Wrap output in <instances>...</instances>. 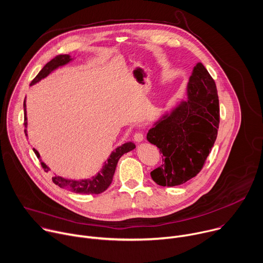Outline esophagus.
<instances>
[{"label":"esophagus","instance_id":"obj_1","mask_svg":"<svg viewBox=\"0 0 263 263\" xmlns=\"http://www.w3.org/2000/svg\"><path fill=\"white\" fill-rule=\"evenodd\" d=\"M133 137H134V140H135L136 142H140V141H142V140H143V138H144V136H143V134H142L141 132H137V133H135Z\"/></svg>","mask_w":263,"mask_h":263}]
</instances>
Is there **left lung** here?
I'll list each match as a JSON object with an SVG mask.
<instances>
[{
  "label": "left lung",
  "mask_w": 263,
  "mask_h": 263,
  "mask_svg": "<svg viewBox=\"0 0 263 263\" xmlns=\"http://www.w3.org/2000/svg\"><path fill=\"white\" fill-rule=\"evenodd\" d=\"M218 124L216 85L199 62L187 84V100L163 115L146 134L162 154L161 165L151 172L153 181L160 186H177L196 177L214 144Z\"/></svg>",
  "instance_id": "1"
}]
</instances>
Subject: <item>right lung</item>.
<instances>
[{"mask_svg": "<svg viewBox=\"0 0 263 263\" xmlns=\"http://www.w3.org/2000/svg\"><path fill=\"white\" fill-rule=\"evenodd\" d=\"M71 60H72V58H70L69 55H58V56H56L55 58H53L51 61H49L43 67V69L33 79V81L31 82L30 85H34L35 83L40 82L42 79L46 78L48 74H50L53 70H55L56 68H58L60 66L65 65L66 63H68ZM24 112H25L24 125L27 128L28 123H27V111H26V99L24 101ZM25 134H26V136H28L27 129H25ZM134 148H135V144L131 141L126 142V143L118 146L116 148V151H114L110 154L109 158L104 163L102 170L96 176H92L89 179L71 180V179H66V178L55 175L52 178V180L56 185L61 187V189H65V190H67L69 192H72V193L81 194V195H99V194L105 192L109 187V185L111 184L112 178H114V175H115V172H116V168H117V164L119 162V159L125 153H128ZM33 151H34L35 155L37 156V158L40 159L41 164H42L43 168L45 170V172H49L50 168L48 167V165L45 162L42 161L40 153L37 152L35 148H33Z\"/></svg>", "mask_w": 263, "mask_h": 263, "instance_id": "right-lung-1", "label": "right lung"}]
</instances>
